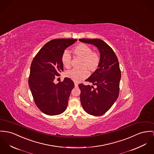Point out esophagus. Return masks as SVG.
Listing matches in <instances>:
<instances>
[{
  "instance_id": "1",
  "label": "esophagus",
  "mask_w": 154,
  "mask_h": 154,
  "mask_svg": "<svg viewBox=\"0 0 154 154\" xmlns=\"http://www.w3.org/2000/svg\"><path fill=\"white\" fill-rule=\"evenodd\" d=\"M74 85H75V87H77L78 85H79V84H78L77 83H75V82L74 83Z\"/></svg>"
}]
</instances>
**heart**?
I'll use <instances>...</instances> for the list:
<instances>
[{
  "label": "heart",
  "mask_w": 154,
  "mask_h": 154,
  "mask_svg": "<svg viewBox=\"0 0 154 154\" xmlns=\"http://www.w3.org/2000/svg\"><path fill=\"white\" fill-rule=\"evenodd\" d=\"M74 53L83 58L82 66L84 67L80 69H71L66 72V76L75 82H80L87 78L89 72L87 67L90 71L95 70L100 63V56L97 52H93L92 49L87 45L80 43L74 48ZM61 62L67 68L71 66V57L68 50H65L61 55Z\"/></svg>",
  "instance_id": "b5f03b06"
}]
</instances>
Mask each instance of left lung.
<instances>
[{
  "label": "left lung",
  "instance_id": "obj_1",
  "mask_svg": "<svg viewBox=\"0 0 154 154\" xmlns=\"http://www.w3.org/2000/svg\"><path fill=\"white\" fill-rule=\"evenodd\" d=\"M79 40L94 45L100 53L98 68L85 80L97 87L83 84H80L79 87L81 90V104L85 111L92 116H101L112 106L119 97L121 77L119 60L113 50L102 40L80 38Z\"/></svg>",
  "mask_w": 154,
  "mask_h": 154
}]
</instances>
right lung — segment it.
<instances>
[{
	"mask_svg": "<svg viewBox=\"0 0 154 154\" xmlns=\"http://www.w3.org/2000/svg\"><path fill=\"white\" fill-rule=\"evenodd\" d=\"M77 40L72 38L50 40L39 50L32 62L29 85L35 105L48 116L60 114L67 106L74 82L67 77L58 84L54 83V80L63 71V52Z\"/></svg>",
	"mask_w": 154,
	"mask_h": 154,
	"instance_id": "obj_1",
	"label": "right lung"
}]
</instances>
